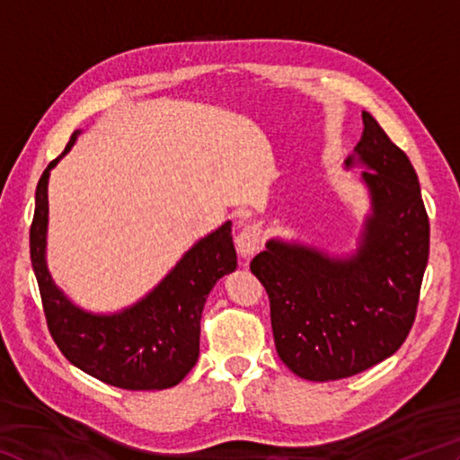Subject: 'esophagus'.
Here are the masks:
<instances>
[{
    "instance_id": "esophagus-1",
    "label": "esophagus",
    "mask_w": 460,
    "mask_h": 460,
    "mask_svg": "<svg viewBox=\"0 0 460 460\" xmlns=\"http://www.w3.org/2000/svg\"><path fill=\"white\" fill-rule=\"evenodd\" d=\"M237 252L241 253V258H249V255H253L263 243V235H261V229L258 225L249 223L245 225L243 229L237 233Z\"/></svg>"
}]
</instances>
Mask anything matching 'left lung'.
Segmentation results:
<instances>
[{
    "label": "left lung",
    "instance_id": "8db88e82",
    "mask_svg": "<svg viewBox=\"0 0 460 460\" xmlns=\"http://www.w3.org/2000/svg\"><path fill=\"white\" fill-rule=\"evenodd\" d=\"M363 136L345 160L367 168L371 194L361 243L331 258L270 239L252 260L266 288L276 351L302 379L351 377L392 357L414 324L430 249V223L416 170L379 123L363 111Z\"/></svg>",
    "mask_w": 460,
    "mask_h": 460
}]
</instances>
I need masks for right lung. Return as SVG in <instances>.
I'll return each instance as SVG.
<instances>
[{"mask_svg":"<svg viewBox=\"0 0 460 460\" xmlns=\"http://www.w3.org/2000/svg\"><path fill=\"white\" fill-rule=\"evenodd\" d=\"M54 158L36 186L30 258L40 288L46 324L60 353L75 367L121 389H166L186 377L199 359L200 316L217 279L237 268L231 221L194 243L154 290L121 313L93 314L75 306L46 268L49 176L71 150Z\"/></svg>","mask_w":460,"mask_h":460,"instance_id":"add662e5","label":"right lung"}]
</instances>
